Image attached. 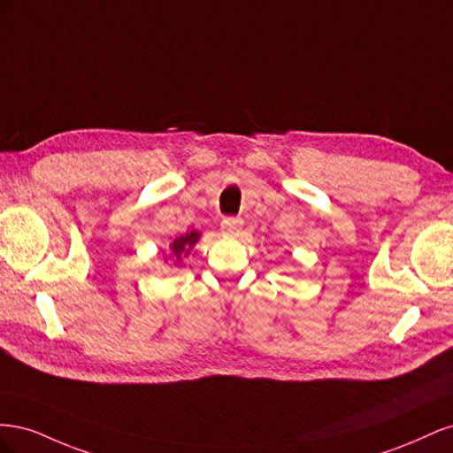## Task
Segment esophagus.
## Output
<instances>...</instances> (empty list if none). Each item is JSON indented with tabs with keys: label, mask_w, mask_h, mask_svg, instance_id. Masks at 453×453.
Returning <instances> with one entry per match:
<instances>
[{
	"label": "esophagus",
	"mask_w": 453,
	"mask_h": 453,
	"mask_svg": "<svg viewBox=\"0 0 453 453\" xmlns=\"http://www.w3.org/2000/svg\"><path fill=\"white\" fill-rule=\"evenodd\" d=\"M242 225H243L242 219H236V217H226V219H223L221 230H223V234H226V236H236L238 232L242 230Z\"/></svg>",
	"instance_id": "obj_1"
}]
</instances>
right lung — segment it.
Segmentation results:
<instances>
[{
    "label": "right lung",
    "mask_w": 453,
    "mask_h": 453,
    "mask_svg": "<svg viewBox=\"0 0 453 453\" xmlns=\"http://www.w3.org/2000/svg\"><path fill=\"white\" fill-rule=\"evenodd\" d=\"M202 238V234L198 230H193V232H187V234H181V236H177L172 243H170V248H168V253L164 251V263H168V258H170V263L172 265H180L181 263V258L183 257H187L188 253H190V250L195 248V245L198 243V240ZM170 265V266H172Z\"/></svg>",
    "instance_id": "1"
}]
</instances>
